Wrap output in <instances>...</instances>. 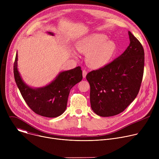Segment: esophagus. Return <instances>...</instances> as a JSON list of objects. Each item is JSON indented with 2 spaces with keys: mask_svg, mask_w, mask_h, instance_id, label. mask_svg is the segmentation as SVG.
Returning a JSON list of instances; mask_svg holds the SVG:
<instances>
[{
  "mask_svg": "<svg viewBox=\"0 0 159 159\" xmlns=\"http://www.w3.org/2000/svg\"><path fill=\"white\" fill-rule=\"evenodd\" d=\"M87 74V72L86 70H84L82 71V76H83V78H85V77H86Z\"/></svg>",
  "mask_w": 159,
  "mask_h": 159,
  "instance_id": "obj_1",
  "label": "esophagus"
}]
</instances>
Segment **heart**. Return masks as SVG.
Here are the masks:
<instances>
[{"label": "heart", "mask_w": 159, "mask_h": 159, "mask_svg": "<svg viewBox=\"0 0 159 159\" xmlns=\"http://www.w3.org/2000/svg\"><path fill=\"white\" fill-rule=\"evenodd\" d=\"M107 36L103 34L94 33L86 36L77 41L76 50L82 54H87L86 61L92 69H99L107 65L116 51L115 43L107 39ZM72 55L77 58L73 52Z\"/></svg>", "instance_id": "obj_1"}]
</instances>
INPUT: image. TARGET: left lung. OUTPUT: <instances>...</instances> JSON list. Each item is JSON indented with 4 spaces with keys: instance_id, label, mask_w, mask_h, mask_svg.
I'll return each instance as SVG.
<instances>
[{
    "instance_id": "obj_1",
    "label": "left lung",
    "mask_w": 159,
    "mask_h": 159,
    "mask_svg": "<svg viewBox=\"0 0 159 159\" xmlns=\"http://www.w3.org/2000/svg\"><path fill=\"white\" fill-rule=\"evenodd\" d=\"M130 43L114 61L88 73L90 106L102 117L117 115L137 96L143 79L145 55L140 42L128 31Z\"/></svg>"
}]
</instances>
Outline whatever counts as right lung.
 <instances>
[{"instance_id":"add662e5","label":"right lung","mask_w":159,"mask_h":159,"mask_svg":"<svg viewBox=\"0 0 159 159\" xmlns=\"http://www.w3.org/2000/svg\"><path fill=\"white\" fill-rule=\"evenodd\" d=\"M54 36V33L47 32ZM17 53L14 63V75L20 93L28 106L36 114L47 118H56L65 112L71 89L82 79L80 66L63 71L49 84L33 88L22 80L17 69Z\"/></svg>"}]
</instances>
